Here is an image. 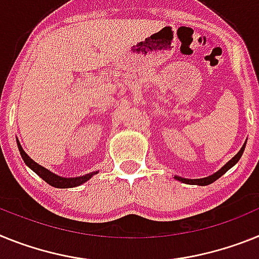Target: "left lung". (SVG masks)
I'll list each match as a JSON object with an SVG mask.
<instances>
[{"instance_id":"obj_1","label":"left lung","mask_w":259,"mask_h":259,"mask_svg":"<svg viewBox=\"0 0 259 259\" xmlns=\"http://www.w3.org/2000/svg\"><path fill=\"white\" fill-rule=\"evenodd\" d=\"M245 145H246V143H244V146L241 147V150H240V151H238L237 154H236L235 156H233L232 159H231V160H229L228 163H227L226 165L222 168V169H219L217 173L211 175V176L204 177V179H197V180H188V179H183V177H176V179L180 180V181H183V183H185V184H192V185H201V186L210 185V184H212L213 181H217L219 177L223 176L227 170L231 169V168H232L233 165H235V164L240 160V157H241L242 152H244V150H245Z\"/></svg>"}]
</instances>
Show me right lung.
Listing matches in <instances>:
<instances>
[{"instance_id": "obj_1", "label": "right lung", "mask_w": 259, "mask_h": 259, "mask_svg": "<svg viewBox=\"0 0 259 259\" xmlns=\"http://www.w3.org/2000/svg\"><path fill=\"white\" fill-rule=\"evenodd\" d=\"M18 148H19V151H21V155L22 157H23L24 163L28 165V167L31 168V169L33 170L35 173H37L40 177H41L46 183H48L49 185L55 186V188H74V186H78L80 185V184L86 183L87 180L91 179L94 175H95L96 172L94 173H90V175H86V176H82V177H75V179H64V177H60L57 176V175H55V173L49 172L47 168L41 167V165H39L37 163H35V161L31 159L28 155L26 154V152L23 151V148H22L21 143L18 142Z\"/></svg>"}]
</instances>
